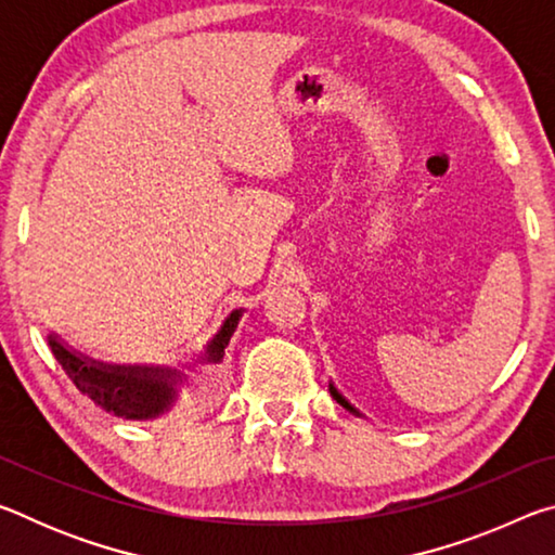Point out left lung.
<instances>
[{"mask_svg": "<svg viewBox=\"0 0 555 555\" xmlns=\"http://www.w3.org/2000/svg\"><path fill=\"white\" fill-rule=\"evenodd\" d=\"M327 389H331V397H333V399H335L337 403H340V406H343V409H347V411H350V413H354V416H362V413H360V411H357V409L352 406V403H350V401H347V399L343 397V393L335 389V384H333V382H331V384H327Z\"/></svg>", "mask_w": 555, "mask_h": 555, "instance_id": "1", "label": "left lung"}]
</instances>
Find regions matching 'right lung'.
I'll return each mask as SVG.
<instances>
[{
	"label": "right lung",
	"mask_w": 555,
	"mask_h": 555,
	"mask_svg": "<svg viewBox=\"0 0 555 555\" xmlns=\"http://www.w3.org/2000/svg\"><path fill=\"white\" fill-rule=\"evenodd\" d=\"M242 315L244 308H234L208 345L191 362L176 364V367L171 364L102 362L73 350L55 333L49 335V343L55 360L63 364L75 387L88 393L98 406L129 421H156L173 411L181 391L188 387V372L222 362L224 347L230 345V337L237 331Z\"/></svg>",
	"instance_id": "obj_1"
}]
</instances>
